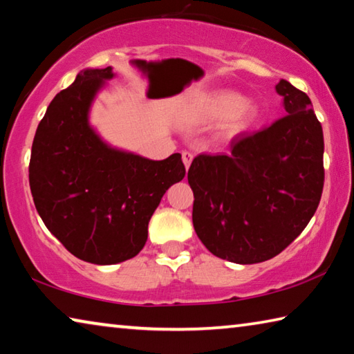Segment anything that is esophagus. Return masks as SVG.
Returning a JSON list of instances; mask_svg holds the SVG:
<instances>
[{
  "label": "esophagus",
  "instance_id": "34e87169",
  "mask_svg": "<svg viewBox=\"0 0 354 354\" xmlns=\"http://www.w3.org/2000/svg\"><path fill=\"white\" fill-rule=\"evenodd\" d=\"M192 160H194V154H192L190 151H183V162L185 165V169H189Z\"/></svg>",
  "mask_w": 354,
  "mask_h": 354
}]
</instances>
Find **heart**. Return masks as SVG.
<instances>
[{"instance_id": "heart-1", "label": "heart", "mask_w": 354, "mask_h": 354, "mask_svg": "<svg viewBox=\"0 0 354 354\" xmlns=\"http://www.w3.org/2000/svg\"><path fill=\"white\" fill-rule=\"evenodd\" d=\"M196 117L203 123H230L232 131H239L253 122L254 111L243 95L232 91H215L196 104Z\"/></svg>"}]
</instances>
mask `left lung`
Returning a JSON list of instances; mask_svg holds the SVG:
<instances>
[{"label":"left lung","instance_id":"left-lung-1","mask_svg":"<svg viewBox=\"0 0 354 354\" xmlns=\"http://www.w3.org/2000/svg\"><path fill=\"white\" fill-rule=\"evenodd\" d=\"M287 115L231 143L227 154H200L187 179L196 236L214 256L256 263L279 254L313 218L322 198L323 129L304 92L281 80Z\"/></svg>","mask_w":354,"mask_h":354}]
</instances>
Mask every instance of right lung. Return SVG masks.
Segmentation results:
<instances>
[{
    "label": "right lung",
    "instance_id": "obj_1",
    "mask_svg": "<svg viewBox=\"0 0 354 354\" xmlns=\"http://www.w3.org/2000/svg\"><path fill=\"white\" fill-rule=\"evenodd\" d=\"M112 68H87L48 106L35 131L29 185L50 232L80 259L111 266L143 248L148 221L185 175L181 154L149 160L111 148L88 124V109Z\"/></svg>",
    "mask_w": 354,
    "mask_h": 354
}]
</instances>
